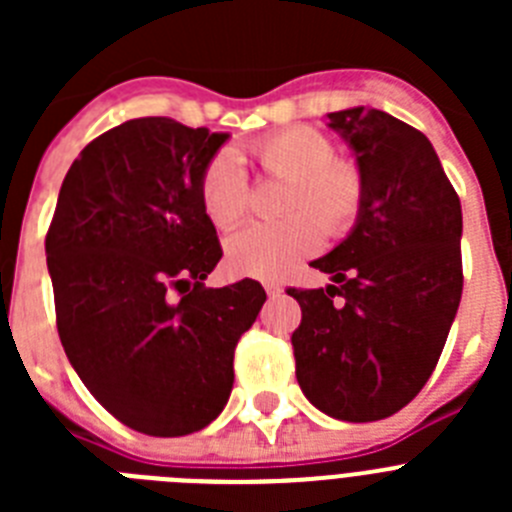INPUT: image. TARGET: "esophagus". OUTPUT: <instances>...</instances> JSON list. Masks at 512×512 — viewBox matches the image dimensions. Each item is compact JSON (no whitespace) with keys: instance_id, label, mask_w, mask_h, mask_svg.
Instances as JSON below:
<instances>
[{"instance_id":"1","label":"esophagus","mask_w":512,"mask_h":512,"mask_svg":"<svg viewBox=\"0 0 512 512\" xmlns=\"http://www.w3.org/2000/svg\"><path fill=\"white\" fill-rule=\"evenodd\" d=\"M264 289H266V295H269V297L282 295V284H279V282H264Z\"/></svg>"}]
</instances>
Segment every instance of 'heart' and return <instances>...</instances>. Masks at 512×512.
Listing matches in <instances>:
<instances>
[{
    "label": "heart",
    "instance_id": "1",
    "mask_svg": "<svg viewBox=\"0 0 512 512\" xmlns=\"http://www.w3.org/2000/svg\"><path fill=\"white\" fill-rule=\"evenodd\" d=\"M266 176L284 179L279 223L251 225L225 243L230 269L246 277L274 279L312 256L330 235L346 233L364 202V182L354 164L333 158V143L312 128H287L251 146ZM202 205L217 228L230 230L248 212V184L241 161L220 153L207 164L200 184Z\"/></svg>",
    "mask_w": 512,
    "mask_h": 512
}]
</instances>
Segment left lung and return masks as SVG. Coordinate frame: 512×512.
Segmentation results:
<instances>
[{
  "instance_id": "obj_1",
  "label": "left lung",
  "mask_w": 512,
  "mask_h": 512,
  "mask_svg": "<svg viewBox=\"0 0 512 512\" xmlns=\"http://www.w3.org/2000/svg\"><path fill=\"white\" fill-rule=\"evenodd\" d=\"M364 202L351 233L312 266L328 287L289 289L297 382L336 420L395 415L433 374L461 302V202L431 140L374 107L330 112Z\"/></svg>"
}]
</instances>
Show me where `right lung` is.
Instances as JSON below:
<instances>
[{
    "instance_id": "obj_1",
    "label": "right lung",
    "mask_w": 512,
    "mask_h": 512,
    "mask_svg": "<svg viewBox=\"0 0 512 512\" xmlns=\"http://www.w3.org/2000/svg\"><path fill=\"white\" fill-rule=\"evenodd\" d=\"M228 133L138 117L79 153L45 238L58 336L74 372L120 423L187 436L223 413L233 354L266 292L207 289L223 248L202 174Z\"/></svg>"
}]
</instances>
